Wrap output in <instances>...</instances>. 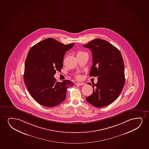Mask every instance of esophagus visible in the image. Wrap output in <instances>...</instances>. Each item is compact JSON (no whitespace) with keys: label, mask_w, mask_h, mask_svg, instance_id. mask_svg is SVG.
Masks as SVG:
<instances>
[{"label":"esophagus","mask_w":149,"mask_h":149,"mask_svg":"<svg viewBox=\"0 0 149 149\" xmlns=\"http://www.w3.org/2000/svg\"><path fill=\"white\" fill-rule=\"evenodd\" d=\"M77 84H78V85H85V83H77Z\"/></svg>","instance_id":"obj_1"}]
</instances>
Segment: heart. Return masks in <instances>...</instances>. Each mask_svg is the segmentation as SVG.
Returning <instances> with one entry per match:
<instances>
[{
  "label": "heart",
  "instance_id": "1",
  "mask_svg": "<svg viewBox=\"0 0 149 149\" xmlns=\"http://www.w3.org/2000/svg\"><path fill=\"white\" fill-rule=\"evenodd\" d=\"M84 54H85V52H82V51H78V52H77V56H80V55ZM76 78H77V79H80V78H81V76L80 75H77L76 76Z\"/></svg>",
  "mask_w": 149,
  "mask_h": 149
}]
</instances>
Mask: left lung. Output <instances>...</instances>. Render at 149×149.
Listing matches in <instances>:
<instances>
[{"mask_svg": "<svg viewBox=\"0 0 149 149\" xmlns=\"http://www.w3.org/2000/svg\"><path fill=\"white\" fill-rule=\"evenodd\" d=\"M83 46L90 49L93 54L89 75L97 77V82L93 84V94L86 100L97 108L108 106L118 98L125 84L121 54L118 48L101 39H95Z\"/></svg>", "mask_w": 149, "mask_h": 149, "instance_id": "8db88e82", "label": "left lung"}]
</instances>
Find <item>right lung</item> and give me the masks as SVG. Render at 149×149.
I'll return each instance as SVG.
<instances>
[{"label":"right lung","mask_w":149,"mask_h":149,"mask_svg":"<svg viewBox=\"0 0 149 149\" xmlns=\"http://www.w3.org/2000/svg\"><path fill=\"white\" fill-rule=\"evenodd\" d=\"M74 43L65 45L52 38L34 45L26 59L24 81L32 97L43 106H56L66 99L68 87L74 83L68 80L57 82L56 71L63 67L64 55Z\"/></svg>","instance_id":"1"}]
</instances>
